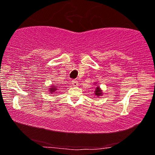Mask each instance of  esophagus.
Segmentation results:
<instances>
[{"instance_id":"esophagus-1","label":"esophagus","mask_w":155,"mask_h":155,"mask_svg":"<svg viewBox=\"0 0 155 155\" xmlns=\"http://www.w3.org/2000/svg\"><path fill=\"white\" fill-rule=\"evenodd\" d=\"M72 84H73V86L74 87H77L78 86V82L77 80H73V82H72Z\"/></svg>"}]
</instances>
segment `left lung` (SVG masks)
Here are the masks:
<instances>
[{"label": "left lung", "instance_id": "left-lung-1", "mask_svg": "<svg viewBox=\"0 0 155 155\" xmlns=\"http://www.w3.org/2000/svg\"><path fill=\"white\" fill-rule=\"evenodd\" d=\"M95 95H97V96H101V94H102V93H101V91L100 90V89H99V87H97L96 88V90H95Z\"/></svg>", "mask_w": 155, "mask_h": 155}]
</instances>
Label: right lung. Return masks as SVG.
<instances>
[{"instance_id": "right-lung-1", "label": "right lung", "mask_w": 155, "mask_h": 155, "mask_svg": "<svg viewBox=\"0 0 155 155\" xmlns=\"http://www.w3.org/2000/svg\"><path fill=\"white\" fill-rule=\"evenodd\" d=\"M51 87H52V88H50V91H51L50 92H56V91L57 90H58V89L56 88V87L52 86Z\"/></svg>"}]
</instances>
